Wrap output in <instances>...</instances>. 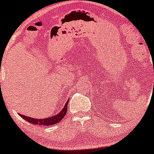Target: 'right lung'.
I'll use <instances>...</instances> for the list:
<instances>
[{
  "label": "right lung",
  "mask_w": 154,
  "mask_h": 154,
  "mask_svg": "<svg viewBox=\"0 0 154 154\" xmlns=\"http://www.w3.org/2000/svg\"><path fill=\"white\" fill-rule=\"evenodd\" d=\"M69 100V99H68ZM67 100V101L66 102L65 105L64 107H63V109L61 110V111L59 112V113L56 114V115H54L51 117H48V118H44V119H35V118H32V117L29 116H26L23 115V114H20V117H22L23 119H24L26 121L32 123V124L34 125H44V126H48V125H55L56 123L59 122L61 120H62V119L65 116L66 111H67V104L69 103V101Z\"/></svg>",
  "instance_id": "obj_1"
}]
</instances>
